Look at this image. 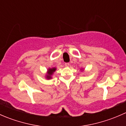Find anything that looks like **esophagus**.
Instances as JSON below:
<instances>
[{
    "label": "esophagus",
    "instance_id": "obj_1",
    "mask_svg": "<svg viewBox=\"0 0 126 126\" xmlns=\"http://www.w3.org/2000/svg\"><path fill=\"white\" fill-rule=\"evenodd\" d=\"M64 65H65L66 67H68V66H69V63H66L65 64H64Z\"/></svg>",
    "mask_w": 126,
    "mask_h": 126
}]
</instances>
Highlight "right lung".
Listing matches in <instances>:
<instances>
[{"label":"right lung","mask_w":126,"mask_h":126,"mask_svg":"<svg viewBox=\"0 0 126 126\" xmlns=\"http://www.w3.org/2000/svg\"><path fill=\"white\" fill-rule=\"evenodd\" d=\"M55 68H52V69H49V71H48V75L49 76H47V79H50V76H51L52 74H53V72H54V71H55Z\"/></svg>","instance_id":"1"}]
</instances>
